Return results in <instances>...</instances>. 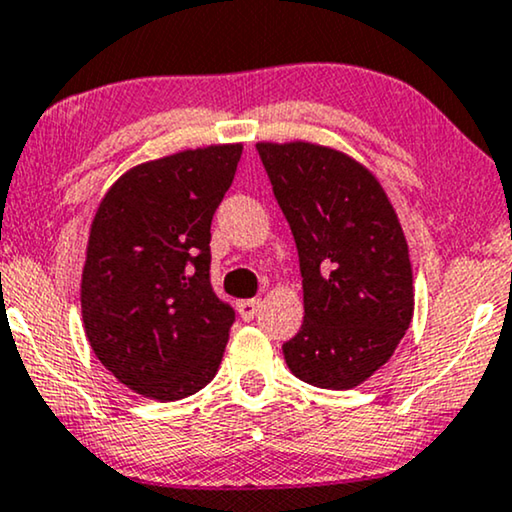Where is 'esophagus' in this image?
I'll return each instance as SVG.
<instances>
[{
	"instance_id": "34e87169",
	"label": "esophagus",
	"mask_w": 512,
	"mask_h": 512,
	"mask_svg": "<svg viewBox=\"0 0 512 512\" xmlns=\"http://www.w3.org/2000/svg\"><path fill=\"white\" fill-rule=\"evenodd\" d=\"M236 307H238V314H241V319L250 321V319H255L257 312H260L262 300H260V297H252V300H241L236 304Z\"/></svg>"
}]
</instances>
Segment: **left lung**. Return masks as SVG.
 <instances>
[{"label": "left lung", "mask_w": 512, "mask_h": 512, "mask_svg": "<svg viewBox=\"0 0 512 512\" xmlns=\"http://www.w3.org/2000/svg\"><path fill=\"white\" fill-rule=\"evenodd\" d=\"M300 257L304 321L283 357L295 378L349 390L385 366L413 316L409 245L380 181L349 155L257 144Z\"/></svg>", "instance_id": "8db88e82"}]
</instances>
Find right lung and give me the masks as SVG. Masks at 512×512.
I'll list each match as a JSON object with an SVG mask.
<instances>
[{"label":"right lung","instance_id":"add662e5","mask_svg":"<svg viewBox=\"0 0 512 512\" xmlns=\"http://www.w3.org/2000/svg\"><path fill=\"white\" fill-rule=\"evenodd\" d=\"M241 144L181 151L122 174L101 200L82 271V321L129 390L174 401L215 378L236 312L210 283V224Z\"/></svg>","mask_w":512,"mask_h":512}]
</instances>
